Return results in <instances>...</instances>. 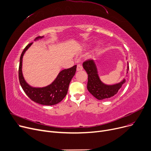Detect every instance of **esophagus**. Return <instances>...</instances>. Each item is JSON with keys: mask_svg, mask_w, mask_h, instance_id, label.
<instances>
[{"mask_svg": "<svg viewBox=\"0 0 151 151\" xmlns=\"http://www.w3.org/2000/svg\"><path fill=\"white\" fill-rule=\"evenodd\" d=\"M83 66L81 65H80V64H78V65H77V68H76V70L77 71H81V70H83Z\"/></svg>", "mask_w": 151, "mask_h": 151, "instance_id": "esophagus-1", "label": "esophagus"}]
</instances>
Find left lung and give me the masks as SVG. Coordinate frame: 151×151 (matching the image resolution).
Segmentation results:
<instances>
[{"label":"left lung","instance_id":"obj_1","mask_svg":"<svg viewBox=\"0 0 151 151\" xmlns=\"http://www.w3.org/2000/svg\"><path fill=\"white\" fill-rule=\"evenodd\" d=\"M83 66L88 75L87 88L92 96L98 100L113 97L119 91L122 84L125 83V78H124L120 83L114 84H106L102 82L99 75L96 63L93 59L85 61L83 63ZM129 68V63H127V74L128 73Z\"/></svg>","mask_w":151,"mask_h":151}]
</instances>
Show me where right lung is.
Masks as SVG:
<instances>
[{"mask_svg":"<svg viewBox=\"0 0 151 151\" xmlns=\"http://www.w3.org/2000/svg\"><path fill=\"white\" fill-rule=\"evenodd\" d=\"M44 36L38 37L35 39L37 41ZM33 43L27 45L23 50L19 62V80L23 91L32 101L43 105H54L59 104L64 98L68 92L70 83L75 75L76 65L60 71L55 80L49 85L45 87H34L29 84L22 74V58L26 51Z\"/></svg>","mask_w":151,"mask_h":151,"instance_id":"obj_1","label":"right lung"}]
</instances>
